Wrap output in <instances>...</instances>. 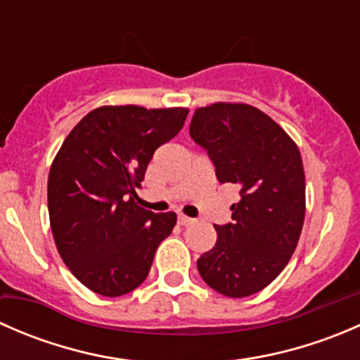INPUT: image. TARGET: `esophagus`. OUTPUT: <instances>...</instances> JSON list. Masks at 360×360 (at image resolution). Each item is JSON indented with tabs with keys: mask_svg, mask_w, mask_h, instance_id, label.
<instances>
[{
	"mask_svg": "<svg viewBox=\"0 0 360 360\" xmlns=\"http://www.w3.org/2000/svg\"><path fill=\"white\" fill-rule=\"evenodd\" d=\"M177 223H179L181 226H190V224L195 223V219H191V217H186V216H179L177 217Z\"/></svg>",
	"mask_w": 360,
	"mask_h": 360,
	"instance_id": "1",
	"label": "esophagus"
}]
</instances>
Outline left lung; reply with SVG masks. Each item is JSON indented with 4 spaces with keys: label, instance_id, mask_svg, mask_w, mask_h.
<instances>
[{
    "label": "left lung",
    "instance_id": "left-lung-1",
    "mask_svg": "<svg viewBox=\"0 0 360 360\" xmlns=\"http://www.w3.org/2000/svg\"><path fill=\"white\" fill-rule=\"evenodd\" d=\"M190 136L209 155L219 183L240 188L231 223L214 224L216 245L197 261L209 288L228 297L259 292L291 259L304 221V172L291 137L249 104L195 111Z\"/></svg>",
    "mask_w": 360,
    "mask_h": 360
}]
</instances>
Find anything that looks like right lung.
<instances>
[{
  "label": "right lung",
  "mask_w": 360,
  "mask_h": 360,
  "mask_svg": "<svg viewBox=\"0 0 360 360\" xmlns=\"http://www.w3.org/2000/svg\"><path fill=\"white\" fill-rule=\"evenodd\" d=\"M188 110L104 106L69 132L49 174L53 240L90 291L116 297L146 281L174 212L137 207L136 188L162 144L183 129Z\"/></svg>",
  "instance_id": "obj_1"
}]
</instances>
